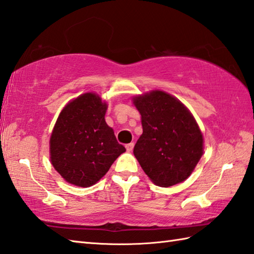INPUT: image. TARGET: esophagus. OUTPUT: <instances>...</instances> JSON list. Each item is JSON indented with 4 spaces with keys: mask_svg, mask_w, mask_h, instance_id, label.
<instances>
[{
    "mask_svg": "<svg viewBox=\"0 0 254 254\" xmlns=\"http://www.w3.org/2000/svg\"><path fill=\"white\" fill-rule=\"evenodd\" d=\"M126 148H127V150L129 152V151H132L133 150V148H134V143H129V144H127L126 145Z\"/></svg>",
    "mask_w": 254,
    "mask_h": 254,
    "instance_id": "esophagus-1",
    "label": "esophagus"
}]
</instances>
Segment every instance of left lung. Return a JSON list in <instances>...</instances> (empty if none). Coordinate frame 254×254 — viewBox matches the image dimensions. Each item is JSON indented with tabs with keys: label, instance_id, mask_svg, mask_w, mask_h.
<instances>
[{
	"label": "left lung",
	"instance_id": "obj_1",
	"mask_svg": "<svg viewBox=\"0 0 254 254\" xmlns=\"http://www.w3.org/2000/svg\"><path fill=\"white\" fill-rule=\"evenodd\" d=\"M133 103L143 127L133 150L141 169L158 186L185 181L203 152L202 134L190 110L163 91L136 96Z\"/></svg>",
	"mask_w": 254,
	"mask_h": 254
}]
</instances>
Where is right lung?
I'll return each mask as SVG.
<instances>
[{"mask_svg": "<svg viewBox=\"0 0 254 254\" xmlns=\"http://www.w3.org/2000/svg\"><path fill=\"white\" fill-rule=\"evenodd\" d=\"M107 104L95 93H85L63 109L50 139L53 167L63 179L79 187H90L108 172L126 151L107 126Z\"/></svg>", "mask_w": 254, "mask_h": 254, "instance_id": "right-lung-1", "label": "right lung"}]
</instances>
